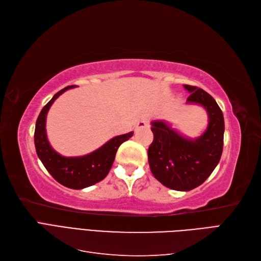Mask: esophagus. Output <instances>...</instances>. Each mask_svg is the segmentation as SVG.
<instances>
[{
    "mask_svg": "<svg viewBox=\"0 0 261 261\" xmlns=\"http://www.w3.org/2000/svg\"><path fill=\"white\" fill-rule=\"evenodd\" d=\"M150 125V121L148 120L147 117L141 118V120L137 123V128H143V127H149Z\"/></svg>",
    "mask_w": 261,
    "mask_h": 261,
    "instance_id": "1",
    "label": "esophagus"
}]
</instances>
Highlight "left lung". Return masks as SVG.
<instances>
[{
	"label": "left lung",
	"instance_id": "1",
	"mask_svg": "<svg viewBox=\"0 0 261 261\" xmlns=\"http://www.w3.org/2000/svg\"><path fill=\"white\" fill-rule=\"evenodd\" d=\"M191 92L187 103L202 106L208 113V127L201 136H181L165 121L151 122L153 141L148 149L149 167L161 184L188 192L206 180L218 165L223 150L224 118L216 100L195 86L183 85Z\"/></svg>",
	"mask_w": 261,
	"mask_h": 261
}]
</instances>
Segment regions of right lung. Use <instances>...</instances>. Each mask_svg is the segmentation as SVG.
I'll return each instance as SVG.
<instances>
[{
	"instance_id": "add662e5",
	"label": "right lung",
	"mask_w": 261,
	"mask_h": 261,
	"mask_svg": "<svg viewBox=\"0 0 261 261\" xmlns=\"http://www.w3.org/2000/svg\"><path fill=\"white\" fill-rule=\"evenodd\" d=\"M76 86H67L55 93L39 114L35 129L36 151L44 168L60 184L72 189H83L103 179L111 170L118 147L128 140L134 132L115 136L93 152L82 156H63L49 144L45 130L46 114L63 92Z\"/></svg>"
}]
</instances>
